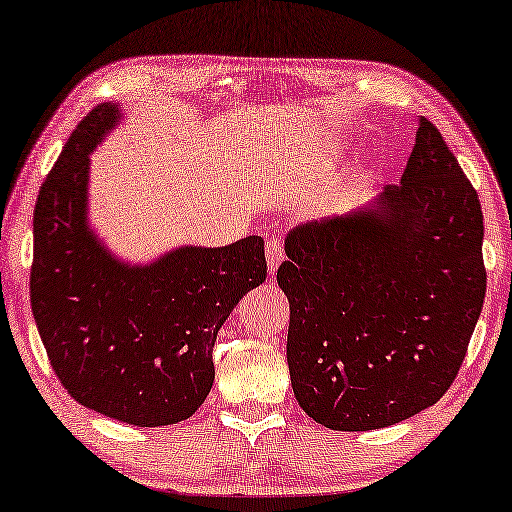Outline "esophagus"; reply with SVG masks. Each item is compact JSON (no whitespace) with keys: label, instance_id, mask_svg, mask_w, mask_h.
<instances>
[{"label":"esophagus","instance_id":"obj_1","mask_svg":"<svg viewBox=\"0 0 512 512\" xmlns=\"http://www.w3.org/2000/svg\"><path fill=\"white\" fill-rule=\"evenodd\" d=\"M266 264H269V273L275 275L282 264V241L278 237L266 239Z\"/></svg>","mask_w":512,"mask_h":512}]
</instances>
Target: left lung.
I'll list each match as a JSON object with an SVG mask.
<instances>
[{"label":"left lung","mask_w":512,"mask_h":512,"mask_svg":"<svg viewBox=\"0 0 512 512\" xmlns=\"http://www.w3.org/2000/svg\"><path fill=\"white\" fill-rule=\"evenodd\" d=\"M285 253L289 376L316 424L373 431L442 399L488 278L478 193L431 120L419 118L401 184L294 227Z\"/></svg>","instance_id":"8db88e82"}]
</instances>
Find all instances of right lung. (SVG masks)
Segmentation results:
<instances>
[{
	"mask_svg": "<svg viewBox=\"0 0 512 512\" xmlns=\"http://www.w3.org/2000/svg\"><path fill=\"white\" fill-rule=\"evenodd\" d=\"M120 118L118 102L97 104L40 186L31 310L72 399L123 424L170 426L205 403L218 330L266 280L264 239L180 246L150 264L118 259L88 223V173Z\"/></svg>",
	"mask_w": 512,
	"mask_h": 512,
	"instance_id": "right-lung-1",
	"label": "right lung"
}]
</instances>
